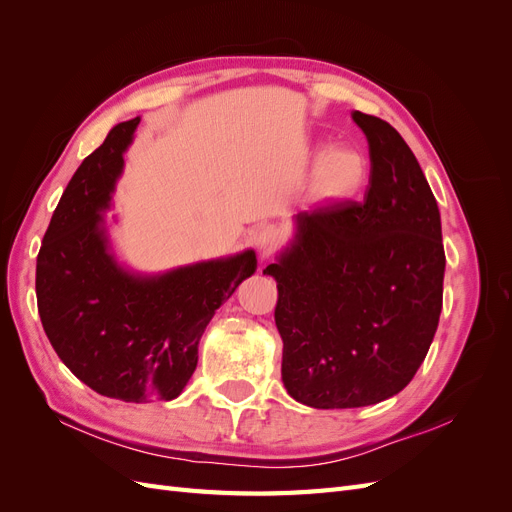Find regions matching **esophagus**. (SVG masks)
Masks as SVG:
<instances>
[{
  "label": "esophagus",
  "mask_w": 512,
  "mask_h": 512,
  "mask_svg": "<svg viewBox=\"0 0 512 512\" xmlns=\"http://www.w3.org/2000/svg\"><path fill=\"white\" fill-rule=\"evenodd\" d=\"M277 243H280V230H277L275 226L267 224V226H260L256 232H254V245L258 247V252L262 258H267L273 254V250L277 247Z\"/></svg>",
  "instance_id": "34e87169"
}]
</instances>
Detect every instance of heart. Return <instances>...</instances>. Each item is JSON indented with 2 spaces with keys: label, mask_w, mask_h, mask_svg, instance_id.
Returning <instances> with one entry per match:
<instances>
[{
  "label": "heart",
  "mask_w": 512,
  "mask_h": 512,
  "mask_svg": "<svg viewBox=\"0 0 512 512\" xmlns=\"http://www.w3.org/2000/svg\"><path fill=\"white\" fill-rule=\"evenodd\" d=\"M316 162L320 164L316 175V190L320 196L327 198H339L359 190L367 173L363 156L352 149H322L318 151Z\"/></svg>",
  "instance_id": "heart-1"
}]
</instances>
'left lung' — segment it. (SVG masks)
<instances>
[{
	"label": "left lung",
	"instance_id": "left-lung-1",
	"mask_svg": "<svg viewBox=\"0 0 512 512\" xmlns=\"http://www.w3.org/2000/svg\"><path fill=\"white\" fill-rule=\"evenodd\" d=\"M352 119L369 145L363 200L297 215L294 243L265 269L277 282L286 391L322 410L406 389L442 312L440 211L423 170L391 123Z\"/></svg>",
	"mask_w": 512,
	"mask_h": 512
}]
</instances>
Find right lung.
Returning <instances> with one entry per match:
<instances>
[{
  "mask_svg": "<svg viewBox=\"0 0 512 512\" xmlns=\"http://www.w3.org/2000/svg\"><path fill=\"white\" fill-rule=\"evenodd\" d=\"M141 119L117 123L70 179L36 265L42 327L89 389L130 404L175 399L192 378L209 320L256 271V254L130 275L108 254L102 215Z\"/></svg>",
  "mask_w": 512,
  "mask_h": 512,
  "instance_id": "obj_1",
  "label": "right lung"
}]
</instances>
